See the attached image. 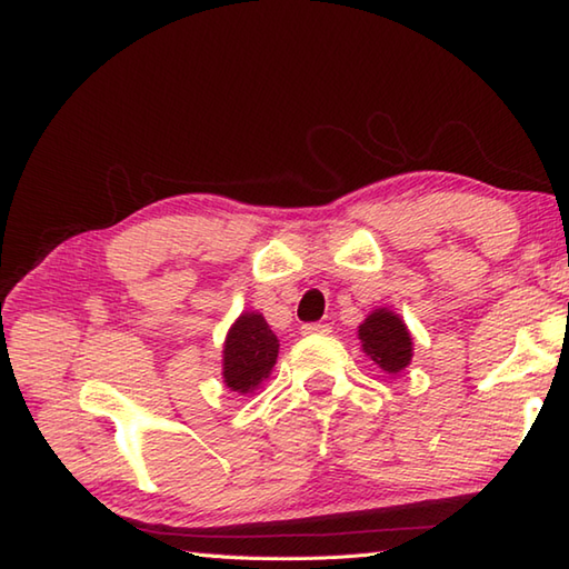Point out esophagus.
<instances>
[{"mask_svg": "<svg viewBox=\"0 0 569 569\" xmlns=\"http://www.w3.org/2000/svg\"><path fill=\"white\" fill-rule=\"evenodd\" d=\"M303 335H328L330 332V325H322V322H306L303 328H300Z\"/></svg>", "mask_w": 569, "mask_h": 569, "instance_id": "1", "label": "esophagus"}]
</instances>
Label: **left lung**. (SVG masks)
Instances as JSON below:
<instances>
[{"label": "left lung", "mask_w": 569, "mask_h": 569, "mask_svg": "<svg viewBox=\"0 0 569 569\" xmlns=\"http://www.w3.org/2000/svg\"><path fill=\"white\" fill-rule=\"evenodd\" d=\"M359 340L367 357L386 373L406 369L413 357V340L406 322L386 308H377L359 325Z\"/></svg>", "instance_id": "left-lung-1"}]
</instances>
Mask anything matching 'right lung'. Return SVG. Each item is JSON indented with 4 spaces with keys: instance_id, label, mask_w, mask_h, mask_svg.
Returning <instances> with one entry per match:
<instances>
[{
    "instance_id": "add662e5",
    "label": "right lung",
    "mask_w": 569,
    "mask_h": 569,
    "mask_svg": "<svg viewBox=\"0 0 569 569\" xmlns=\"http://www.w3.org/2000/svg\"><path fill=\"white\" fill-rule=\"evenodd\" d=\"M278 340L259 312H241L222 349V377L229 391L251 393L276 365Z\"/></svg>"
}]
</instances>
